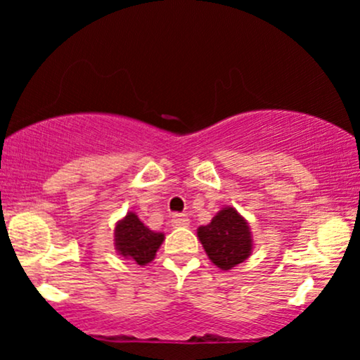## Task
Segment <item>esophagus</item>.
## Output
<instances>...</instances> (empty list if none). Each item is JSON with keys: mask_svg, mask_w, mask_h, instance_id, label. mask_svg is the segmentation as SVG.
<instances>
[{"mask_svg": "<svg viewBox=\"0 0 360 360\" xmlns=\"http://www.w3.org/2000/svg\"><path fill=\"white\" fill-rule=\"evenodd\" d=\"M171 225L174 226V229H177V226H189V218H188V214H181V213L172 214Z\"/></svg>", "mask_w": 360, "mask_h": 360, "instance_id": "34e87169", "label": "esophagus"}]
</instances>
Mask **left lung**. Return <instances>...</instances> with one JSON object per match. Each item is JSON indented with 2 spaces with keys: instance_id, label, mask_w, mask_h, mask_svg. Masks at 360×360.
I'll use <instances>...</instances> for the list:
<instances>
[{
  "instance_id": "1",
  "label": "left lung",
  "mask_w": 360,
  "mask_h": 360,
  "mask_svg": "<svg viewBox=\"0 0 360 360\" xmlns=\"http://www.w3.org/2000/svg\"><path fill=\"white\" fill-rule=\"evenodd\" d=\"M198 238L210 260L221 271L233 269L250 257L254 249L250 226L233 206H225L208 225L198 229Z\"/></svg>"
}]
</instances>
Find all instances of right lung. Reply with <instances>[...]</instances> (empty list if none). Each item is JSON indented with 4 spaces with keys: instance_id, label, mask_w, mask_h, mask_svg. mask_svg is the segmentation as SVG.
I'll list each match as a JSON object with an SVG mask.
<instances>
[{
    "instance_id": "obj_1",
    "label": "right lung",
    "mask_w": 360,
    "mask_h": 360,
    "mask_svg": "<svg viewBox=\"0 0 360 360\" xmlns=\"http://www.w3.org/2000/svg\"><path fill=\"white\" fill-rule=\"evenodd\" d=\"M162 242L164 233L148 229L134 212H128L115 226V249L118 255L134 260L139 266L152 262Z\"/></svg>"
}]
</instances>
